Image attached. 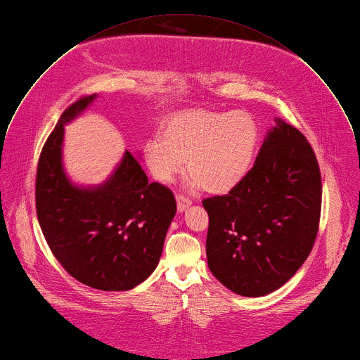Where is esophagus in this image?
Segmentation results:
<instances>
[{
	"mask_svg": "<svg viewBox=\"0 0 360 360\" xmlns=\"http://www.w3.org/2000/svg\"><path fill=\"white\" fill-rule=\"evenodd\" d=\"M176 200H177V208H179V211H184L187 207L191 205V200H190L188 197H186L184 194L177 193V194H176Z\"/></svg>",
	"mask_w": 360,
	"mask_h": 360,
	"instance_id": "1",
	"label": "esophagus"
}]
</instances>
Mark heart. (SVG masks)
Returning <instances> with one entry per match:
<instances>
[{
    "instance_id": "1",
    "label": "heart",
    "mask_w": 360,
    "mask_h": 360,
    "mask_svg": "<svg viewBox=\"0 0 360 360\" xmlns=\"http://www.w3.org/2000/svg\"><path fill=\"white\" fill-rule=\"evenodd\" d=\"M259 129L243 111H188L172 118L163 139L155 136L143 146L152 174L165 183L174 180L187 162V173L211 194L235 188L250 169Z\"/></svg>"
}]
</instances>
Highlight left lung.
Wrapping results in <instances>:
<instances>
[{"instance_id":"obj_1","label":"left lung","mask_w":360,"mask_h":360,"mask_svg":"<svg viewBox=\"0 0 360 360\" xmlns=\"http://www.w3.org/2000/svg\"><path fill=\"white\" fill-rule=\"evenodd\" d=\"M321 201V172L309 142L277 118L243 180L225 195L202 200L210 270L239 295L277 290L314 246Z\"/></svg>"}]
</instances>
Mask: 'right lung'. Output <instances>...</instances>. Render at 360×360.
<instances>
[{"instance_id":"1","label":"right lung","mask_w":360,"mask_h":360,"mask_svg":"<svg viewBox=\"0 0 360 360\" xmlns=\"http://www.w3.org/2000/svg\"><path fill=\"white\" fill-rule=\"evenodd\" d=\"M94 98L70 104L48 136L37 170V214L53 256L70 276L97 290L124 291L155 270L177 207L173 191L149 183L128 150L101 187L69 183L62 167L63 125Z\"/></svg>"}]
</instances>
